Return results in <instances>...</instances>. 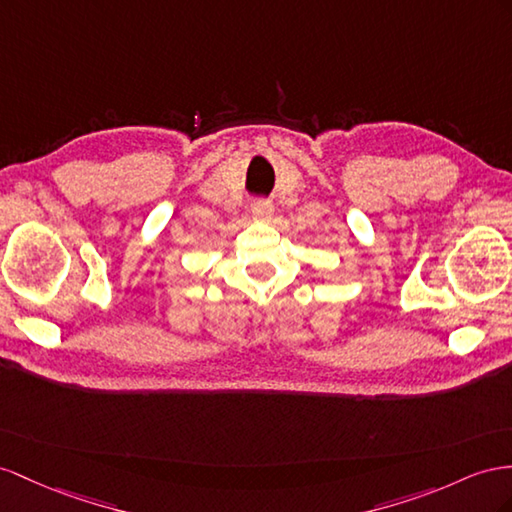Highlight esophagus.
Segmentation results:
<instances>
[{"mask_svg":"<svg viewBox=\"0 0 512 512\" xmlns=\"http://www.w3.org/2000/svg\"><path fill=\"white\" fill-rule=\"evenodd\" d=\"M251 212H253V218H257V220H268L272 216V212H274V207H272L270 201L259 199V201L253 203Z\"/></svg>","mask_w":512,"mask_h":512,"instance_id":"esophagus-1","label":"esophagus"}]
</instances>
